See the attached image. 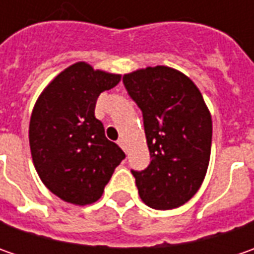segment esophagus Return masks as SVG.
Returning <instances> with one entry per match:
<instances>
[{
    "label": "esophagus",
    "instance_id": "34e87169",
    "mask_svg": "<svg viewBox=\"0 0 254 254\" xmlns=\"http://www.w3.org/2000/svg\"><path fill=\"white\" fill-rule=\"evenodd\" d=\"M117 144H119V145L122 147L124 151H127V142H126V140H124V138H120V140L117 141Z\"/></svg>",
    "mask_w": 254,
    "mask_h": 254
}]
</instances>
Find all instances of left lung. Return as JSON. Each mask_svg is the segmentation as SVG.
<instances>
[{"mask_svg":"<svg viewBox=\"0 0 254 254\" xmlns=\"http://www.w3.org/2000/svg\"><path fill=\"white\" fill-rule=\"evenodd\" d=\"M123 83L141 109L151 162L131 171L141 200L154 209L184 205L206 175L212 119L199 89L168 66L124 74Z\"/></svg>","mask_w":254,"mask_h":254,"instance_id":"left-lung-1","label":"left lung"}]
</instances>
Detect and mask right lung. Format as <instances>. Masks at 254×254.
Wrapping results in <instances>:
<instances>
[{"mask_svg":"<svg viewBox=\"0 0 254 254\" xmlns=\"http://www.w3.org/2000/svg\"><path fill=\"white\" fill-rule=\"evenodd\" d=\"M120 79L122 74L77 62L58 74L35 103L29 123L35 170L45 187L64 202H96L126 158L94 117L100 93L113 89Z\"/></svg>","mask_w":254,"mask_h":254,"instance_id":"add662e5","label":"right lung"}]
</instances>
